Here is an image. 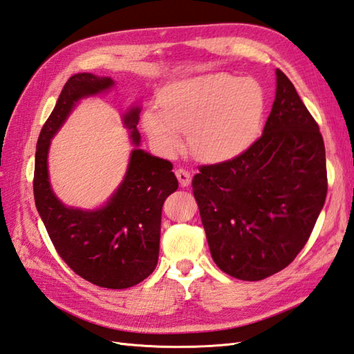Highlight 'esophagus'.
<instances>
[{
	"instance_id": "1",
	"label": "esophagus",
	"mask_w": 354,
	"mask_h": 354,
	"mask_svg": "<svg viewBox=\"0 0 354 354\" xmlns=\"http://www.w3.org/2000/svg\"><path fill=\"white\" fill-rule=\"evenodd\" d=\"M175 175H176V178H178L179 184H181V187H189V185H190V183H192V175H190V173L187 171L185 169H178V170L175 171Z\"/></svg>"
}]
</instances>
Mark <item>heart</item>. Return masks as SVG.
Listing matches in <instances>:
<instances>
[{
  "mask_svg": "<svg viewBox=\"0 0 354 354\" xmlns=\"http://www.w3.org/2000/svg\"><path fill=\"white\" fill-rule=\"evenodd\" d=\"M160 108L142 114V127L164 153H176L183 132L192 152L207 162H225L245 153L261 131L265 89L257 80L230 73H208L165 85Z\"/></svg>",
  "mask_w": 354,
  "mask_h": 354,
  "instance_id": "b5f03b06",
  "label": "heart"
}]
</instances>
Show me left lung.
Masks as SVG:
<instances>
[{"label":"left lung","mask_w":354,"mask_h":354,"mask_svg":"<svg viewBox=\"0 0 354 354\" xmlns=\"http://www.w3.org/2000/svg\"><path fill=\"white\" fill-rule=\"evenodd\" d=\"M261 137L231 161L201 165L193 178L209 252L219 269L259 281L303 250L327 196L319 127L280 70Z\"/></svg>","instance_id":"1"}]
</instances>
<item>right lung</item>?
<instances>
[{
  "label": "right lung",
  "mask_w": 354,
  "mask_h": 354,
  "mask_svg": "<svg viewBox=\"0 0 354 354\" xmlns=\"http://www.w3.org/2000/svg\"><path fill=\"white\" fill-rule=\"evenodd\" d=\"M111 77L74 74L66 82L48 120L42 126L35 156V204L57 254L86 281L106 289H126L153 272L160 254L161 212L178 179L170 161L140 149V106L123 114L135 146L122 184L106 204L95 209L66 207L51 189L48 150L51 138L86 97L109 91Z\"/></svg>",
  "instance_id": "add662e5"
}]
</instances>
